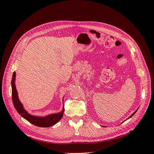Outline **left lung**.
Segmentation results:
<instances>
[{
    "mask_svg": "<svg viewBox=\"0 0 154 154\" xmlns=\"http://www.w3.org/2000/svg\"><path fill=\"white\" fill-rule=\"evenodd\" d=\"M137 110H136V111H135V112H134V113H133V114H132V115H131V116H130V117H129V118H128V119H129V118H131V117H132V116H134V114H135V113H136V112H137Z\"/></svg>",
    "mask_w": 154,
    "mask_h": 154,
    "instance_id": "8db88e82",
    "label": "left lung"
}]
</instances>
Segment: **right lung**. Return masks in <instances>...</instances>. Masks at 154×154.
Instances as JSON below:
<instances>
[{"label": "right lung", "mask_w": 154, "mask_h": 154, "mask_svg": "<svg viewBox=\"0 0 154 154\" xmlns=\"http://www.w3.org/2000/svg\"><path fill=\"white\" fill-rule=\"evenodd\" d=\"M15 77L16 73L14 72L13 74L12 80H11V87H12V101L15 106V109L18 112V113L20 114L22 118L26 119L27 121L32 125H36L37 127H49L58 123L59 121L62 119L63 112L64 107H63L62 110L60 112L57 114H49L45 117H38V116H35L29 114L24 109L20 101L18 99V92L16 89L15 86Z\"/></svg>", "instance_id": "1"}]
</instances>
